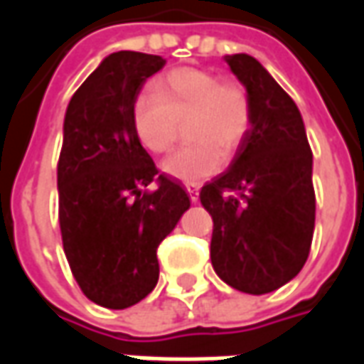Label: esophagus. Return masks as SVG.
Wrapping results in <instances>:
<instances>
[{
	"mask_svg": "<svg viewBox=\"0 0 364 364\" xmlns=\"http://www.w3.org/2000/svg\"><path fill=\"white\" fill-rule=\"evenodd\" d=\"M185 189L189 193V197L193 203H198V185H185Z\"/></svg>",
	"mask_w": 364,
	"mask_h": 364,
	"instance_id": "esophagus-1",
	"label": "esophagus"
}]
</instances>
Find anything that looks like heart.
Wrapping results in <instances>:
<instances>
[{
    "label": "heart",
    "instance_id": "b5f03b06",
    "mask_svg": "<svg viewBox=\"0 0 364 364\" xmlns=\"http://www.w3.org/2000/svg\"><path fill=\"white\" fill-rule=\"evenodd\" d=\"M187 120L191 146L169 154L161 169L169 177L197 183L214 175L224 158L244 142L253 122L250 91L234 77L206 70H175L158 87H146L132 105V124L142 146L164 154L179 138Z\"/></svg>",
    "mask_w": 364,
    "mask_h": 364
}]
</instances>
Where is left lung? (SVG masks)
I'll use <instances>...</instances> for the list:
<instances>
[{
	"instance_id": "left-lung-1",
	"label": "left lung",
	"mask_w": 364,
	"mask_h": 364,
	"mask_svg": "<svg viewBox=\"0 0 364 364\" xmlns=\"http://www.w3.org/2000/svg\"><path fill=\"white\" fill-rule=\"evenodd\" d=\"M244 83L253 122L228 171L200 189L213 216L216 274L247 294L273 292L304 267L314 236L312 150L296 103L257 60L226 56Z\"/></svg>"
}]
</instances>
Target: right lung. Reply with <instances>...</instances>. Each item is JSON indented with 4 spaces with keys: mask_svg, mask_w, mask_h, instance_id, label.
<instances>
[{
    "mask_svg": "<svg viewBox=\"0 0 364 364\" xmlns=\"http://www.w3.org/2000/svg\"><path fill=\"white\" fill-rule=\"evenodd\" d=\"M166 66L154 54L120 50L99 64L68 105L58 159L64 253L91 302L122 310L158 284V245L191 206L181 185L144 150L132 105ZM156 183V189L145 187Z\"/></svg>",
    "mask_w": 364,
    "mask_h": 364,
    "instance_id": "right-lung-1",
    "label": "right lung"
}]
</instances>
